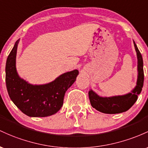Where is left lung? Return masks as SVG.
<instances>
[{"instance_id":"8db88e82","label":"left lung","mask_w":148,"mask_h":148,"mask_svg":"<svg viewBox=\"0 0 148 148\" xmlns=\"http://www.w3.org/2000/svg\"><path fill=\"white\" fill-rule=\"evenodd\" d=\"M138 58V75L137 85L131 93L124 96H112V97H100L95 92L90 90L89 98L91 105L96 110L106 114H117L125 112L129 110L137 101L138 95L142 90L144 82L143 61L142 55L134 42Z\"/></svg>"}]
</instances>
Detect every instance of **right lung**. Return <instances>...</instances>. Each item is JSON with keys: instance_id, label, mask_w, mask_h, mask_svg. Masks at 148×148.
I'll list each match as a JSON object with an SVG mask.
<instances>
[{"instance_id": "1", "label": "right lung", "mask_w": 148, "mask_h": 148, "mask_svg": "<svg viewBox=\"0 0 148 148\" xmlns=\"http://www.w3.org/2000/svg\"><path fill=\"white\" fill-rule=\"evenodd\" d=\"M19 40L8 56L5 82L10 98L23 113L29 117H47L62 107L65 93L73 84L77 70L66 73L49 84L32 85L21 79L16 70V55Z\"/></svg>"}]
</instances>
